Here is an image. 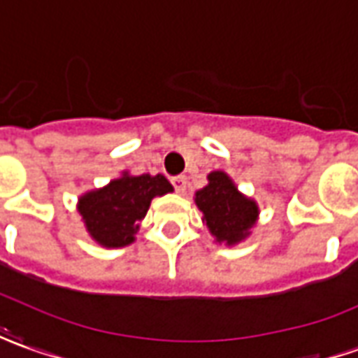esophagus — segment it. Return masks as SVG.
Instances as JSON below:
<instances>
[{"mask_svg": "<svg viewBox=\"0 0 358 358\" xmlns=\"http://www.w3.org/2000/svg\"><path fill=\"white\" fill-rule=\"evenodd\" d=\"M172 186H174V189H176L178 194H184V192H186V186H188V178H186V176H174V178H172Z\"/></svg>", "mask_w": 358, "mask_h": 358, "instance_id": "esophagus-1", "label": "esophagus"}]
</instances>
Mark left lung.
I'll use <instances>...</instances> for the list:
<instances>
[{
  "mask_svg": "<svg viewBox=\"0 0 358 358\" xmlns=\"http://www.w3.org/2000/svg\"><path fill=\"white\" fill-rule=\"evenodd\" d=\"M208 180V186L198 189L194 198L203 213L201 220L217 243L237 245L249 237L259 217V206L255 199L243 196L225 172H210Z\"/></svg>",
  "mask_w": 358,
  "mask_h": 358,
  "instance_id": "left-lung-1",
  "label": "left lung"
}]
</instances>
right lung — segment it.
<instances>
[{
	"label": "right lung",
	"instance_id": "add662e5",
	"mask_svg": "<svg viewBox=\"0 0 358 358\" xmlns=\"http://www.w3.org/2000/svg\"><path fill=\"white\" fill-rule=\"evenodd\" d=\"M169 192L172 184L162 174L131 176L123 172L108 186L84 194L78 199V211L90 237L101 247H127L135 241L138 221L147 215L152 198Z\"/></svg>",
	"mask_w": 358,
	"mask_h": 358
}]
</instances>
